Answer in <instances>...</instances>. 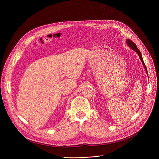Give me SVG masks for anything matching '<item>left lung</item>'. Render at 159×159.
<instances>
[{
  "label": "left lung",
  "instance_id": "left-lung-1",
  "mask_svg": "<svg viewBox=\"0 0 159 159\" xmlns=\"http://www.w3.org/2000/svg\"><path fill=\"white\" fill-rule=\"evenodd\" d=\"M126 43H127V44L129 46V47L131 49H132L133 50H134V51H135V52L137 53V54L139 55V57H140V60H141V62H142V63H143V66H144V68L146 69V73H148V71H147V69H146V66H145V64H144V61H143V57H142L141 53H140V52L139 51V49L137 48V46H136V44H135L134 43H133V42H132V41H131L130 39H127V40H126Z\"/></svg>",
  "mask_w": 159,
  "mask_h": 159
}]
</instances>
